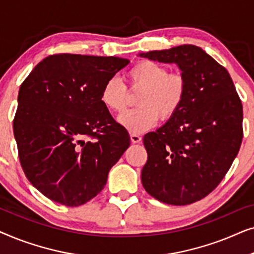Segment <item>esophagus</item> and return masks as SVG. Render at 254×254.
Returning a JSON list of instances; mask_svg holds the SVG:
<instances>
[{
	"label": "esophagus",
	"mask_w": 254,
	"mask_h": 254,
	"mask_svg": "<svg viewBox=\"0 0 254 254\" xmlns=\"http://www.w3.org/2000/svg\"><path fill=\"white\" fill-rule=\"evenodd\" d=\"M130 141L133 142V143H140V142L142 141V137L140 136V135L131 133L130 134Z\"/></svg>",
	"instance_id": "obj_1"
}]
</instances>
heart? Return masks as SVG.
<instances>
[{"mask_svg": "<svg viewBox=\"0 0 254 254\" xmlns=\"http://www.w3.org/2000/svg\"><path fill=\"white\" fill-rule=\"evenodd\" d=\"M130 90L141 89L136 98L138 107L124 112L119 123L134 134L143 133L157 123L158 118L171 119L182 107L187 93V79L179 71L169 69L155 61L143 60L134 64L127 72ZM126 85L116 77L103 85L100 100L106 109L120 113L127 105Z\"/></svg>", "mask_w": 254, "mask_h": 254, "instance_id": "b5f03b06", "label": "heart"}]
</instances>
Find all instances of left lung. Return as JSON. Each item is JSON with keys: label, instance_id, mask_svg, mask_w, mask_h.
I'll return each instance as SVG.
<instances>
[{"label": "left lung", "instance_id": "obj_1", "mask_svg": "<svg viewBox=\"0 0 254 254\" xmlns=\"http://www.w3.org/2000/svg\"><path fill=\"white\" fill-rule=\"evenodd\" d=\"M141 57L177 64L187 79L182 107L143 137L144 190L161 202L185 206L216 189L243 140V105L227 69L200 47L182 45Z\"/></svg>", "mask_w": 254, "mask_h": 254}]
</instances>
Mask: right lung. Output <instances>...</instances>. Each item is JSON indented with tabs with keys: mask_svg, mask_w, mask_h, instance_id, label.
<instances>
[{
	"mask_svg": "<svg viewBox=\"0 0 254 254\" xmlns=\"http://www.w3.org/2000/svg\"><path fill=\"white\" fill-rule=\"evenodd\" d=\"M127 59L53 54L20 84L13 134L29 182L55 202L77 207L104 189L130 144L100 100Z\"/></svg>",
	"mask_w": 254,
	"mask_h": 254,
	"instance_id": "right-lung-1",
	"label": "right lung"
}]
</instances>
